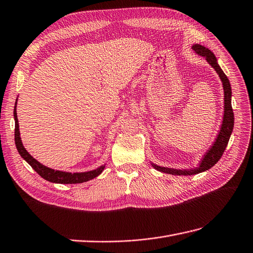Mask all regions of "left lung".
I'll use <instances>...</instances> for the list:
<instances>
[{"label": "left lung", "mask_w": 253, "mask_h": 253, "mask_svg": "<svg viewBox=\"0 0 253 253\" xmlns=\"http://www.w3.org/2000/svg\"><path fill=\"white\" fill-rule=\"evenodd\" d=\"M192 49L195 51V54H197L198 56H202L206 59V61L210 64V67L214 69V71L219 75V78L222 82L223 93H224L223 117H222L220 129L218 130V134L215 136L212 144H211L209 146V149L205 152L204 155L201 158V161H199L196 165V167H191V168H185V169L163 167V166H158L156 164L152 163L150 161L152 167L154 169L158 170V171L161 172L169 173L172 175L197 174V173L206 171V170L214 166L221 158V156L223 155V152L225 151V148L228 143V140L231 138L233 127H234V113L232 109V88H231L230 81H228L227 76L224 74V72L222 71V69L220 68L219 63L216 61V58L213 55L212 51L201 44H193Z\"/></svg>", "instance_id": "left-lung-1"}]
</instances>
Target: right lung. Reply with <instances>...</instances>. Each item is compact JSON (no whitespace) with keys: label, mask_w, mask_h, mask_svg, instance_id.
<instances>
[{"label":"right lung","mask_w":253,"mask_h":253,"mask_svg":"<svg viewBox=\"0 0 253 253\" xmlns=\"http://www.w3.org/2000/svg\"><path fill=\"white\" fill-rule=\"evenodd\" d=\"M17 100L14 108V119H15V143L16 148L18 150V153L20 156L25 160L29 165H30L35 171H37L41 177L45 179L46 181L52 182V183H60V184H76V183H83L93 178L98 177V175L103 171L105 168V164L97 167L96 169L89 170V171L84 172H70V171H63V170H55L52 168L47 167L43 164H41L39 161L29 153L26 150L25 146L22 144V141L20 138V131H19V124H18V117H17Z\"/></svg>","instance_id":"obj_1"}]
</instances>
